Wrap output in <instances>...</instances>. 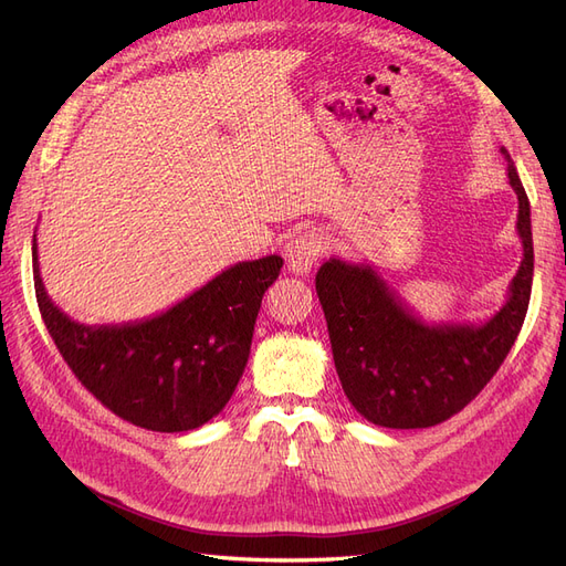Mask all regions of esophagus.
Returning a JSON list of instances; mask_svg holds the SVG:
<instances>
[{
	"instance_id": "1",
	"label": "esophagus",
	"mask_w": 566,
	"mask_h": 566,
	"mask_svg": "<svg viewBox=\"0 0 566 566\" xmlns=\"http://www.w3.org/2000/svg\"><path fill=\"white\" fill-rule=\"evenodd\" d=\"M323 235L316 231H302L300 235H295L293 241L285 245V260H287V269L293 273H310L318 256L323 252Z\"/></svg>"
}]
</instances>
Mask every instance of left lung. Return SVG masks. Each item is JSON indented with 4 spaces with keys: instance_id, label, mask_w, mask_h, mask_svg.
<instances>
[{
    "instance_id": "1",
    "label": "left lung",
    "mask_w": 566,
    "mask_h": 566,
    "mask_svg": "<svg viewBox=\"0 0 566 566\" xmlns=\"http://www.w3.org/2000/svg\"><path fill=\"white\" fill-rule=\"evenodd\" d=\"M522 264L507 302L484 323H424L370 264L331 256L316 273L335 368L352 406L391 430H420L455 416L486 387L522 331L534 281L531 208L510 153Z\"/></svg>"
}]
</instances>
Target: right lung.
Listing matches in <instances>:
<instances>
[{"label": "right lung", "instance_id": "obj_1", "mask_svg": "<svg viewBox=\"0 0 566 566\" xmlns=\"http://www.w3.org/2000/svg\"><path fill=\"white\" fill-rule=\"evenodd\" d=\"M281 266L279 254L238 262L158 316L84 325L49 300L32 235L35 295L63 361L115 416L153 432L196 430L224 410Z\"/></svg>", "mask_w": 566, "mask_h": 566}]
</instances>
